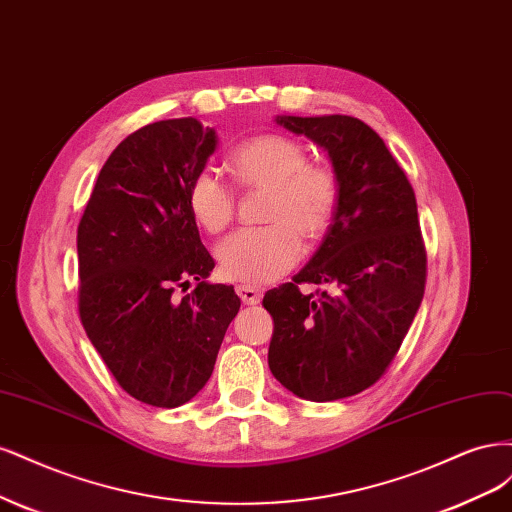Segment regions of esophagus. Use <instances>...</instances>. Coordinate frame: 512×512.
<instances>
[{
    "mask_svg": "<svg viewBox=\"0 0 512 512\" xmlns=\"http://www.w3.org/2000/svg\"><path fill=\"white\" fill-rule=\"evenodd\" d=\"M236 293L240 295V300L244 304H259L263 298V289L261 287H253V285H236Z\"/></svg>",
    "mask_w": 512,
    "mask_h": 512,
    "instance_id": "esophagus-1",
    "label": "esophagus"
}]
</instances>
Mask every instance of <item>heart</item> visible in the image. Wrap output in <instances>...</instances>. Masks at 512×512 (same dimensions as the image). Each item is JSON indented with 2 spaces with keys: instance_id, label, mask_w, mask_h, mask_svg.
Listing matches in <instances>:
<instances>
[{
  "instance_id": "heart-1",
  "label": "heart",
  "mask_w": 512,
  "mask_h": 512,
  "mask_svg": "<svg viewBox=\"0 0 512 512\" xmlns=\"http://www.w3.org/2000/svg\"><path fill=\"white\" fill-rule=\"evenodd\" d=\"M227 168L244 191L266 189L261 219L268 225L242 229L227 238L217 259L225 278L238 283H270L302 257V236L321 240L340 206V178L325 163L308 161L304 144L285 134H259L240 142ZM193 221L219 236L234 223L236 193L210 170L197 172L187 187Z\"/></svg>"
}]
</instances>
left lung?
Instances as JSON below:
<instances>
[{
    "label": "left lung",
    "mask_w": 512,
    "mask_h": 512,
    "mask_svg": "<svg viewBox=\"0 0 512 512\" xmlns=\"http://www.w3.org/2000/svg\"><path fill=\"white\" fill-rule=\"evenodd\" d=\"M323 146L340 206L319 251L263 298L274 319L268 364L310 402L349 398L391 366L423 300L427 253L417 200L383 138L355 117H278ZM325 290L304 296L299 285Z\"/></svg>",
    "instance_id": "8db88e82"
}]
</instances>
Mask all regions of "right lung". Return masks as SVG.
Wrapping results in <instances>:
<instances>
[{
	"mask_svg": "<svg viewBox=\"0 0 512 512\" xmlns=\"http://www.w3.org/2000/svg\"><path fill=\"white\" fill-rule=\"evenodd\" d=\"M214 146V129L191 117L140 127L104 163L78 223L82 327L121 389L159 408L206 385L240 310L232 285L204 280L214 259L187 206Z\"/></svg>",
	"mask_w": 512,
	"mask_h": 512,
	"instance_id": "obj_1",
	"label": "right lung"
}]
</instances>
